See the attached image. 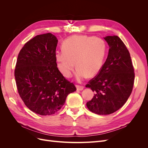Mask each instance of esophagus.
Returning a JSON list of instances; mask_svg holds the SVG:
<instances>
[{"label":"esophagus","mask_w":148,"mask_h":148,"mask_svg":"<svg viewBox=\"0 0 148 148\" xmlns=\"http://www.w3.org/2000/svg\"><path fill=\"white\" fill-rule=\"evenodd\" d=\"M76 87H77V90H78V91H82L84 88V87L83 86H80V85H76Z\"/></svg>","instance_id":"1"}]
</instances>
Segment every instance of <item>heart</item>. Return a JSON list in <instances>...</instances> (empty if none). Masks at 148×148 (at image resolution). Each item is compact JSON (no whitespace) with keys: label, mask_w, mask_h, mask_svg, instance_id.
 <instances>
[{"label":"heart","mask_w":148,"mask_h":148,"mask_svg":"<svg viewBox=\"0 0 148 148\" xmlns=\"http://www.w3.org/2000/svg\"><path fill=\"white\" fill-rule=\"evenodd\" d=\"M62 51L56 52L58 69L64 77L69 78L77 68L76 78L82 81L92 78L101 71L106 56V44L98 37L75 35L66 39L62 44Z\"/></svg>","instance_id":"obj_1"}]
</instances>
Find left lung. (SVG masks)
<instances>
[{"label": "left lung", "instance_id": "obj_1", "mask_svg": "<svg viewBox=\"0 0 148 148\" xmlns=\"http://www.w3.org/2000/svg\"><path fill=\"white\" fill-rule=\"evenodd\" d=\"M109 54L99 73L86 85L95 92L86 106L98 115L111 114L127 102L133 90L135 73L130 52L117 36L104 38Z\"/></svg>", "mask_w": 148, "mask_h": 148}]
</instances>
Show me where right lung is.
I'll return each instance as SVG.
<instances>
[{
	"label": "right lung",
	"instance_id": "obj_1",
	"mask_svg": "<svg viewBox=\"0 0 148 148\" xmlns=\"http://www.w3.org/2000/svg\"><path fill=\"white\" fill-rule=\"evenodd\" d=\"M57 42L50 33L37 35L25 44L17 58L15 78L19 95L29 109L41 115L56 113L67 96L77 90L57 68Z\"/></svg>",
	"mask_w": 148,
	"mask_h": 148
}]
</instances>
